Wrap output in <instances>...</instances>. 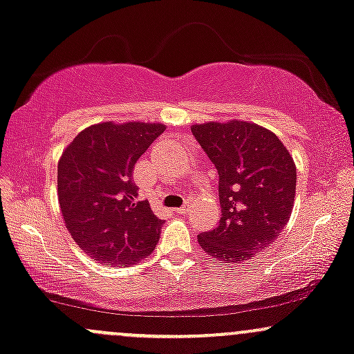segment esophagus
I'll list each match as a JSON object with an SVG mask.
<instances>
[{
  "mask_svg": "<svg viewBox=\"0 0 354 354\" xmlns=\"http://www.w3.org/2000/svg\"><path fill=\"white\" fill-rule=\"evenodd\" d=\"M188 209H189V201H186V203L183 205V207L176 208V209H174V212H176V213H178V215H185V213H186V212H188Z\"/></svg>",
  "mask_w": 354,
  "mask_h": 354,
  "instance_id": "esophagus-1",
  "label": "esophagus"
}]
</instances>
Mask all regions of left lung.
I'll return each instance as SVG.
<instances>
[{
  "label": "left lung",
  "instance_id": "left-lung-1",
  "mask_svg": "<svg viewBox=\"0 0 354 354\" xmlns=\"http://www.w3.org/2000/svg\"><path fill=\"white\" fill-rule=\"evenodd\" d=\"M192 133L218 171L221 207L218 227L198 243L220 263H240L275 242L289 221L296 165L281 139L254 122L195 124Z\"/></svg>",
  "mask_w": 354,
  "mask_h": 354
}]
</instances>
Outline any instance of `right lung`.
Here are the masks:
<instances>
[{
	"label": "right lung",
	"mask_w": 354,
	"mask_h": 354,
	"mask_svg": "<svg viewBox=\"0 0 354 354\" xmlns=\"http://www.w3.org/2000/svg\"><path fill=\"white\" fill-rule=\"evenodd\" d=\"M165 129L149 122L94 124L62 153L57 185L65 227L99 263L134 266L159 242L165 221L138 198L133 171Z\"/></svg>",
	"instance_id": "obj_1"
}]
</instances>
